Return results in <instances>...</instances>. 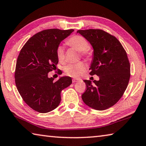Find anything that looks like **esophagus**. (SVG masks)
Segmentation results:
<instances>
[{
	"label": "esophagus",
	"mask_w": 146,
	"mask_h": 146,
	"mask_svg": "<svg viewBox=\"0 0 146 146\" xmlns=\"http://www.w3.org/2000/svg\"><path fill=\"white\" fill-rule=\"evenodd\" d=\"M72 81H73V83H75V82H79V80H78V79H73Z\"/></svg>",
	"instance_id": "1"
}]
</instances>
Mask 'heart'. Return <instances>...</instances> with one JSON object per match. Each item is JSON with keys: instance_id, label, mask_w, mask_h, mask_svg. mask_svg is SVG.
Segmentation results:
<instances>
[{"instance_id": "obj_1", "label": "heart", "mask_w": 146, "mask_h": 146, "mask_svg": "<svg viewBox=\"0 0 146 146\" xmlns=\"http://www.w3.org/2000/svg\"><path fill=\"white\" fill-rule=\"evenodd\" d=\"M68 46L74 48L78 51H80V55L83 57L90 58L91 53L88 50L89 44L88 41L80 35H73L66 42ZM56 56L60 62H63L65 58L64 48L63 46H59L56 50ZM64 73L66 75L73 78H78L86 70V66L83 62H79L76 64H68L64 68Z\"/></svg>"}]
</instances>
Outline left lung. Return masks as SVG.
<instances>
[{
	"instance_id": "1",
	"label": "left lung",
	"mask_w": 146,
	"mask_h": 146,
	"mask_svg": "<svg viewBox=\"0 0 146 146\" xmlns=\"http://www.w3.org/2000/svg\"><path fill=\"white\" fill-rule=\"evenodd\" d=\"M93 48L90 70L99 80H84L86 90L82 98L86 105L96 110H107L114 106L127 87L130 64L119 40L102 29L78 30Z\"/></svg>"
}]
</instances>
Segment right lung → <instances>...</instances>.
Instances as JSON below:
<instances>
[{"label": "right lung", "instance_id": "1", "mask_svg": "<svg viewBox=\"0 0 146 146\" xmlns=\"http://www.w3.org/2000/svg\"><path fill=\"white\" fill-rule=\"evenodd\" d=\"M73 31L45 29L34 35L20 51L15 72L16 86L26 104L36 111L48 113L57 108L61 91L72 83L67 76L55 82L48 73L58 62L56 48Z\"/></svg>", "mask_w": 146, "mask_h": 146}]
</instances>
